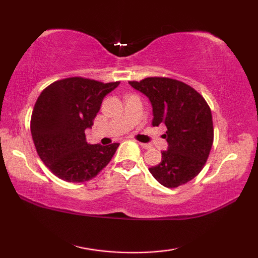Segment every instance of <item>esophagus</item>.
Here are the masks:
<instances>
[{
  "instance_id": "34e87169",
  "label": "esophagus",
  "mask_w": 258,
  "mask_h": 258,
  "mask_svg": "<svg viewBox=\"0 0 258 258\" xmlns=\"http://www.w3.org/2000/svg\"><path fill=\"white\" fill-rule=\"evenodd\" d=\"M139 145L141 146L142 148H145V149H149V148H150V146H149V145H147V143H141V142H139Z\"/></svg>"
}]
</instances>
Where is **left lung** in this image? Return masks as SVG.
<instances>
[{
    "mask_svg": "<svg viewBox=\"0 0 258 258\" xmlns=\"http://www.w3.org/2000/svg\"><path fill=\"white\" fill-rule=\"evenodd\" d=\"M130 85L149 98L152 126L165 124L167 151L149 171L160 184L177 187L202 172L214 141L212 111L194 87L169 77H147Z\"/></svg>",
    "mask_w": 258,
    "mask_h": 258,
    "instance_id": "obj_1",
    "label": "left lung"
}]
</instances>
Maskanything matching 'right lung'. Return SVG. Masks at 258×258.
<instances>
[{
  "label": "right lung",
  "mask_w": 258,
  "mask_h": 258,
  "mask_svg": "<svg viewBox=\"0 0 258 258\" xmlns=\"http://www.w3.org/2000/svg\"><path fill=\"white\" fill-rule=\"evenodd\" d=\"M118 85L119 82L68 77L42 91L30 131L38 156L55 176L74 183L90 181L111 160L119 143L89 145L85 130L92 127L103 98Z\"/></svg>",
  "instance_id": "1"
}]
</instances>
